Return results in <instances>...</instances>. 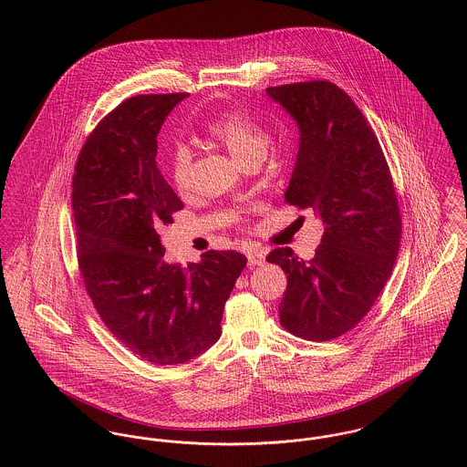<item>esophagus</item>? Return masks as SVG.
<instances>
[{"instance_id":"esophagus-1","label":"esophagus","mask_w":467,"mask_h":467,"mask_svg":"<svg viewBox=\"0 0 467 467\" xmlns=\"http://www.w3.org/2000/svg\"><path fill=\"white\" fill-rule=\"evenodd\" d=\"M265 263H266L265 252H259V250H250V252H248V265H250V266H263Z\"/></svg>"}]
</instances>
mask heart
Segmentation results:
<instances>
[{
    "label": "heart",
    "mask_w": 467,
    "mask_h": 467,
    "mask_svg": "<svg viewBox=\"0 0 467 467\" xmlns=\"http://www.w3.org/2000/svg\"><path fill=\"white\" fill-rule=\"evenodd\" d=\"M204 133L224 145L232 156L243 163H259L266 156L271 134L266 126L241 109H223L204 126ZM169 176L174 189L185 194L192 187L194 150L187 143H176L169 156Z\"/></svg>",
    "instance_id": "b5f03b06"
}]
</instances>
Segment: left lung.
Wrapping results in <instances>:
<instances>
[{
	"label": "left lung",
	"mask_w": 467,
	"mask_h": 467,
	"mask_svg": "<svg viewBox=\"0 0 467 467\" xmlns=\"http://www.w3.org/2000/svg\"><path fill=\"white\" fill-rule=\"evenodd\" d=\"M266 91L300 128L285 202L311 208L326 224L311 261L291 248L266 257L287 275L280 324L298 337L329 341L363 320L390 278L400 252V201L378 136L341 88L309 80Z\"/></svg>",
	"instance_id": "obj_1"
}]
</instances>
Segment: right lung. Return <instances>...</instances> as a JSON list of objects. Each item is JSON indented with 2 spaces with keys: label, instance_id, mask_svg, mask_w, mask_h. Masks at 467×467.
<instances>
[{
  "label": "right lung",
  "instance_id": "right-lung-1",
  "mask_svg": "<svg viewBox=\"0 0 467 467\" xmlns=\"http://www.w3.org/2000/svg\"><path fill=\"white\" fill-rule=\"evenodd\" d=\"M187 93L136 95L86 138L71 182L77 263L104 326L143 361L178 365L221 336L224 304L246 266L234 250L169 265L158 228L183 208L156 167L167 115Z\"/></svg>",
  "mask_w": 467,
  "mask_h": 467
}]
</instances>
